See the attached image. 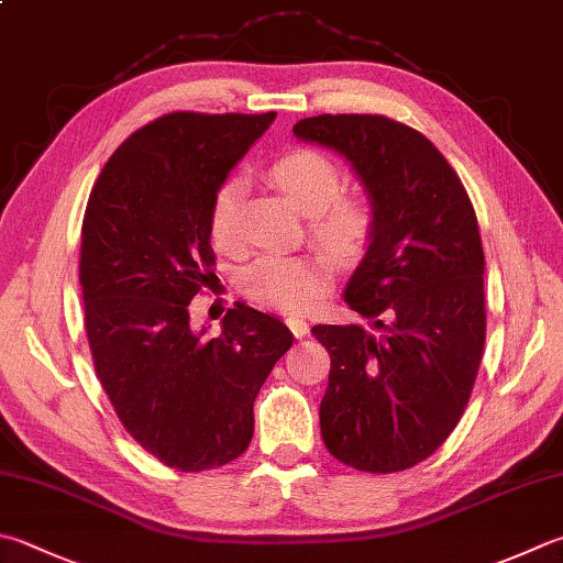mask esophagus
<instances>
[{
    "mask_svg": "<svg viewBox=\"0 0 563 563\" xmlns=\"http://www.w3.org/2000/svg\"><path fill=\"white\" fill-rule=\"evenodd\" d=\"M286 325H289V331H291L296 338H303L306 333H309V323H306L303 318H299V316H289V318H286Z\"/></svg>",
    "mask_w": 563,
    "mask_h": 563,
    "instance_id": "esophagus-1",
    "label": "esophagus"
}]
</instances>
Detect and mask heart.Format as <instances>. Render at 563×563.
<instances>
[{"label": "heart", "instance_id": "1", "mask_svg": "<svg viewBox=\"0 0 563 563\" xmlns=\"http://www.w3.org/2000/svg\"><path fill=\"white\" fill-rule=\"evenodd\" d=\"M269 181L303 216H311V235L347 260L365 250L373 235V210L363 198L341 194V174L318 152L296 150L269 166ZM240 188L225 181L210 203V238L220 250L238 247ZM333 282V262L325 254H264L242 272L240 289L267 309L301 313Z\"/></svg>", "mask_w": 563, "mask_h": 563}]
</instances>
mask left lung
<instances>
[{
	"instance_id": "1",
	"label": "left lung",
	"mask_w": 563,
	"mask_h": 563,
	"mask_svg": "<svg viewBox=\"0 0 563 563\" xmlns=\"http://www.w3.org/2000/svg\"><path fill=\"white\" fill-rule=\"evenodd\" d=\"M294 136L341 154L373 210L343 294L369 331L311 328L331 353L323 443L350 468L407 471L449 439L481 367L485 257L473 203L437 146L389 117H306Z\"/></svg>"
}]
</instances>
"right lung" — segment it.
Returning a JSON list of instances; mask_svg holds the SVG:
<instances>
[{"label": "right lung", "instance_id": "1", "mask_svg": "<svg viewBox=\"0 0 563 563\" xmlns=\"http://www.w3.org/2000/svg\"><path fill=\"white\" fill-rule=\"evenodd\" d=\"M277 112L158 117L117 146L82 218L85 331L104 391L132 439L168 468L235 461L254 399L294 335L238 303L218 338L188 303L216 277L210 203Z\"/></svg>", "mask_w": 563, "mask_h": 563}]
</instances>
